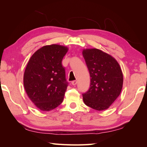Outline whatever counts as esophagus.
Masks as SVG:
<instances>
[{"label":"esophagus","instance_id":"1","mask_svg":"<svg viewBox=\"0 0 147 147\" xmlns=\"http://www.w3.org/2000/svg\"><path fill=\"white\" fill-rule=\"evenodd\" d=\"M71 84H72V85L75 86V85H76V84H77V81H76V80H73V81H72Z\"/></svg>","mask_w":147,"mask_h":147}]
</instances>
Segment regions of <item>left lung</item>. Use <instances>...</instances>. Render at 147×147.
<instances>
[{
	"mask_svg": "<svg viewBox=\"0 0 147 147\" xmlns=\"http://www.w3.org/2000/svg\"><path fill=\"white\" fill-rule=\"evenodd\" d=\"M82 54L91 77L90 88L82 94L84 103L98 111L108 109L123 88L119 64L112 56L96 49H84Z\"/></svg>",
	"mask_w": 147,
	"mask_h": 147,
	"instance_id": "1",
	"label": "left lung"
}]
</instances>
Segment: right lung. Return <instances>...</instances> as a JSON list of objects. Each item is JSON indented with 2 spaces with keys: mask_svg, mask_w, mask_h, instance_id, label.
Listing matches in <instances>:
<instances>
[{
  "mask_svg": "<svg viewBox=\"0 0 147 147\" xmlns=\"http://www.w3.org/2000/svg\"><path fill=\"white\" fill-rule=\"evenodd\" d=\"M68 48L59 45L41 47L30 59L24 74L29 98L43 111L60 105L68 86L61 61Z\"/></svg>",
  "mask_w": 147,
  "mask_h": 147,
  "instance_id": "add662e5",
  "label": "right lung"
}]
</instances>
